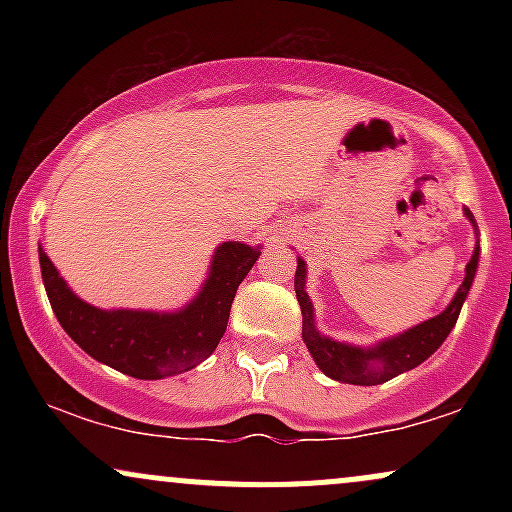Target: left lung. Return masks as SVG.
<instances>
[{"label": "left lung", "mask_w": 512, "mask_h": 512, "mask_svg": "<svg viewBox=\"0 0 512 512\" xmlns=\"http://www.w3.org/2000/svg\"><path fill=\"white\" fill-rule=\"evenodd\" d=\"M464 214L474 223V216L469 214V209H464ZM477 264L479 248L474 250L472 260L467 262V274H464L462 286L457 289L455 298H452V303L443 313L421 322L419 327L399 334V337L385 339V342L373 346V349H358V346L334 342V339L315 330L313 303H310L308 293H305V262L298 260L293 286H296V298L303 313V342L322 373L330 375L332 380H342V383L351 385L387 383V380L404 373V370H411L419 366V363H424L445 342V337H448L452 327H455L457 317H460L462 303L467 298L469 286H472L474 274H477Z\"/></svg>", "instance_id": "left-lung-1"}]
</instances>
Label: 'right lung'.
<instances>
[{"instance_id": "1", "label": "right lung", "mask_w": 512, "mask_h": 512, "mask_svg": "<svg viewBox=\"0 0 512 512\" xmlns=\"http://www.w3.org/2000/svg\"><path fill=\"white\" fill-rule=\"evenodd\" d=\"M38 255L45 291L64 332L105 366L139 380H161L199 366L219 346L240 281L260 250L223 243L202 293L180 313L163 315L93 308L74 296L43 248Z\"/></svg>"}]
</instances>
